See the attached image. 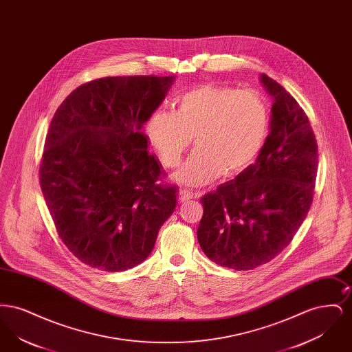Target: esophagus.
<instances>
[{
	"instance_id": "obj_1",
	"label": "esophagus",
	"mask_w": 352,
	"mask_h": 352,
	"mask_svg": "<svg viewBox=\"0 0 352 352\" xmlns=\"http://www.w3.org/2000/svg\"><path fill=\"white\" fill-rule=\"evenodd\" d=\"M192 197H194V195H192V192H191V191H188V190L181 188V190L178 191V201H188V199H191Z\"/></svg>"
}]
</instances>
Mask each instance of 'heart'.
<instances>
[{"label":"heart","mask_w":352,"mask_h":352,"mask_svg":"<svg viewBox=\"0 0 352 352\" xmlns=\"http://www.w3.org/2000/svg\"><path fill=\"white\" fill-rule=\"evenodd\" d=\"M270 109L257 92L201 85L184 92L174 112L157 108L145 131L160 161L175 166L195 137L197 149L173 178L187 186L208 184L250 168L268 138Z\"/></svg>","instance_id":"heart-1"}]
</instances>
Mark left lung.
I'll return each instance as SVG.
<instances>
[{"label": "left lung", "mask_w": 352, "mask_h": 352, "mask_svg": "<svg viewBox=\"0 0 352 352\" xmlns=\"http://www.w3.org/2000/svg\"><path fill=\"white\" fill-rule=\"evenodd\" d=\"M273 99L270 132L254 164L201 197L197 231L218 265L250 270L284 251L313 203L318 145L310 121L283 85L261 75Z\"/></svg>", "instance_id": "8db88e82"}]
</instances>
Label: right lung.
<instances>
[{
	"label": "right lung",
	"instance_id": "right-lung-1",
	"mask_svg": "<svg viewBox=\"0 0 352 352\" xmlns=\"http://www.w3.org/2000/svg\"><path fill=\"white\" fill-rule=\"evenodd\" d=\"M174 76H112L72 91L46 135L39 182L59 237L85 265L122 272L153 251L177 188L141 132Z\"/></svg>",
	"mask_w": 352,
	"mask_h": 352
}]
</instances>
